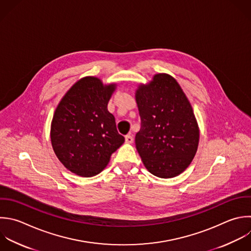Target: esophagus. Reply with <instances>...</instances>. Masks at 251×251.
Wrapping results in <instances>:
<instances>
[{"label": "esophagus", "instance_id": "1", "mask_svg": "<svg viewBox=\"0 0 251 251\" xmlns=\"http://www.w3.org/2000/svg\"><path fill=\"white\" fill-rule=\"evenodd\" d=\"M125 139H126V143H132V141H133V137H132L130 134L126 135Z\"/></svg>", "mask_w": 251, "mask_h": 251}]
</instances>
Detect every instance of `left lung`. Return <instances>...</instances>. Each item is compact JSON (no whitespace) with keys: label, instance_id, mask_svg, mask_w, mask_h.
<instances>
[{"label":"left lung","instance_id":"left-lung-1","mask_svg":"<svg viewBox=\"0 0 251 251\" xmlns=\"http://www.w3.org/2000/svg\"><path fill=\"white\" fill-rule=\"evenodd\" d=\"M140 129L135 146L146 169L162 178L182 173L195 156L199 128L192 107L176 80L159 74L135 93Z\"/></svg>","mask_w":251,"mask_h":251}]
</instances>
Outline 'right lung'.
Segmentation results:
<instances>
[{
	"label": "right lung",
	"mask_w": 251,
	"mask_h": 251,
	"mask_svg": "<svg viewBox=\"0 0 251 251\" xmlns=\"http://www.w3.org/2000/svg\"><path fill=\"white\" fill-rule=\"evenodd\" d=\"M116 84L97 77L78 80L58 105L52 125L53 149L62 164L81 176L98 175L125 142L107 106Z\"/></svg>",
	"instance_id": "add662e5"
}]
</instances>
